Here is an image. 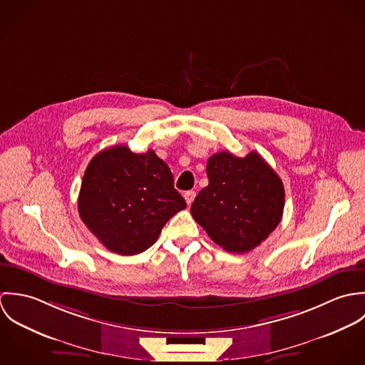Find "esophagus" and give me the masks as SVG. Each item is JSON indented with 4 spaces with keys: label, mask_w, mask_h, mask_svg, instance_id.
Returning a JSON list of instances; mask_svg holds the SVG:
<instances>
[{
    "label": "esophagus",
    "mask_w": 365,
    "mask_h": 365,
    "mask_svg": "<svg viewBox=\"0 0 365 365\" xmlns=\"http://www.w3.org/2000/svg\"><path fill=\"white\" fill-rule=\"evenodd\" d=\"M195 195H197V192L195 191H187V192H184V198H185V201H187V204L188 205H191L192 202H194V200H195Z\"/></svg>",
    "instance_id": "34e87169"
}]
</instances>
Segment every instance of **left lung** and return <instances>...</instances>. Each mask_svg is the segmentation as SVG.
I'll list each match as a JSON object with an SVG mask.
<instances>
[{
  "label": "left lung",
  "instance_id": "left-lung-1",
  "mask_svg": "<svg viewBox=\"0 0 365 365\" xmlns=\"http://www.w3.org/2000/svg\"><path fill=\"white\" fill-rule=\"evenodd\" d=\"M207 174L209 184L197 195L191 215L226 252L253 250L281 222L285 202L281 178L256 152L246 157L215 153Z\"/></svg>",
  "mask_w": 365,
  "mask_h": 365
}]
</instances>
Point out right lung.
Instances as JSON below:
<instances>
[{"mask_svg": "<svg viewBox=\"0 0 365 365\" xmlns=\"http://www.w3.org/2000/svg\"><path fill=\"white\" fill-rule=\"evenodd\" d=\"M185 208L168 165L153 150L133 153L123 145L93 157L78 195L84 225L120 256L148 250L167 220Z\"/></svg>", "mask_w": 365, "mask_h": 365, "instance_id": "right-lung-1", "label": "right lung"}]
</instances>
